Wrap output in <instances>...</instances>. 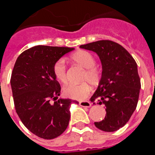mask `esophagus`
I'll return each mask as SVG.
<instances>
[{"instance_id": "1", "label": "esophagus", "mask_w": 155, "mask_h": 155, "mask_svg": "<svg viewBox=\"0 0 155 155\" xmlns=\"http://www.w3.org/2000/svg\"><path fill=\"white\" fill-rule=\"evenodd\" d=\"M79 105L82 107H87L89 108L91 106V103L89 102H87V101H81V102H79Z\"/></svg>"}]
</instances>
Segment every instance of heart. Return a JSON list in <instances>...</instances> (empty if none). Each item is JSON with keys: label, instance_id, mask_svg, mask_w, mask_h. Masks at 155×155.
<instances>
[{"label": "heart", "instance_id": "b5f03b06", "mask_svg": "<svg viewBox=\"0 0 155 155\" xmlns=\"http://www.w3.org/2000/svg\"><path fill=\"white\" fill-rule=\"evenodd\" d=\"M71 59L75 63L86 69L84 79L87 80L93 85H96L101 80V71L94 67L95 60L91 53L85 50H78L71 56ZM53 74L58 81L66 83L68 81L67 68L65 61L63 59L54 64L53 68ZM91 92V87L88 83L80 84H71L63 88V93L67 98L74 100H84Z\"/></svg>", "mask_w": 155, "mask_h": 155}]
</instances>
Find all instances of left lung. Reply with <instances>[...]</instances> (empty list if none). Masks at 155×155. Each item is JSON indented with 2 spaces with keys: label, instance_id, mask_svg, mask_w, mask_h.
<instances>
[{
  "label": "left lung",
  "instance_id": "left-lung-1",
  "mask_svg": "<svg viewBox=\"0 0 155 155\" xmlns=\"http://www.w3.org/2000/svg\"><path fill=\"white\" fill-rule=\"evenodd\" d=\"M80 48L94 52L102 64V77L91 98L95 104H104V120L94 122L97 128L114 132L129 121L137 108L140 90L137 65L129 52L119 43L99 40L81 45Z\"/></svg>",
  "mask_w": 155,
  "mask_h": 155
}]
</instances>
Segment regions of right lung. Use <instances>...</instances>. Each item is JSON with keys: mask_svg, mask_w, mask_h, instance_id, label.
I'll return each mask as SVG.
<instances>
[{"mask_svg": "<svg viewBox=\"0 0 155 155\" xmlns=\"http://www.w3.org/2000/svg\"><path fill=\"white\" fill-rule=\"evenodd\" d=\"M74 48L35 46L21 53L11 78L16 113L32 134L43 139L56 138L69 124L70 108L75 100L59 98L61 85L53 65Z\"/></svg>", "mask_w": 155, "mask_h": 155, "instance_id": "right-lung-1", "label": "right lung"}]
</instances>
